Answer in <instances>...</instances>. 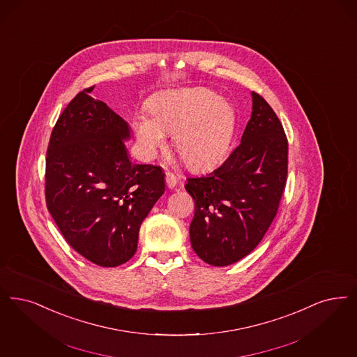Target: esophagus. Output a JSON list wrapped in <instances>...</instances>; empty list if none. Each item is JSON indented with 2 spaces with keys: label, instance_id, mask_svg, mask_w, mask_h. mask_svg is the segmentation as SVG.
<instances>
[{
  "label": "esophagus",
  "instance_id": "34e87169",
  "mask_svg": "<svg viewBox=\"0 0 357 357\" xmlns=\"http://www.w3.org/2000/svg\"><path fill=\"white\" fill-rule=\"evenodd\" d=\"M166 183H167V187L172 190V188H175V185H178V179L172 172H166Z\"/></svg>",
  "mask_w": 357,
  "mask_h": 357
}]
</instances>
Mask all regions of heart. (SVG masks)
<instances>
[{
  "instance_id": "heart-1",
  "label": "heart",
  "mask_w": 357,
  "mask_h": 357,
  "mask_svg": "<svg viewBox=\"0 0 357 357\" xmlns=\"http://www.w3.org/2000/svg\"><path fill=\"white\" fill-rule=\"evenodd\" d=\"M150 116L138 113L132 130L144 159H153L174 134L176 153L192 170H206L226 157L236 115L232 105L207 89H190L158 96Z\"/></svg>"
}]
</instances>
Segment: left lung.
I'll return each instance as SVG.
<instances>
[{
  "label": "left lung",
  "instance_id": "left-lung-1",
  "mask_svg": "<svg viewBox=\"0 0 357 357\" xmlns=\"http://www.w3.org/2000/svg\"><path fill=\"white\" fill-rule=\"evenodd\" d=\"M252 112L241 144L215 172L188 178L185 187L195 202L190 241L206 263H236L266 235L287 181L288 143L271 106L251 93Z\"/></svg>",
  "mask_w": 357,
  "mask_h": 357
}]
</instances>
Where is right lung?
<instances>
[{"instance_id": "right-lung-1", "label": "right lung", "mask_w": 357, "mask_h": 357, "mask_svg": "<svg viewBox=\"0 0 357 357\" xmlns=\"http://www.w3.org/2000/svg\"><path fill=\"white\" fill-rule=\"evenodd\" d=\"M94 87L78 93L53 128L46 158V204L66 242L100 267L126 263L139 227L166 190L165 172L131 162L128 122Z\"/></svg>"}]
</instances>
